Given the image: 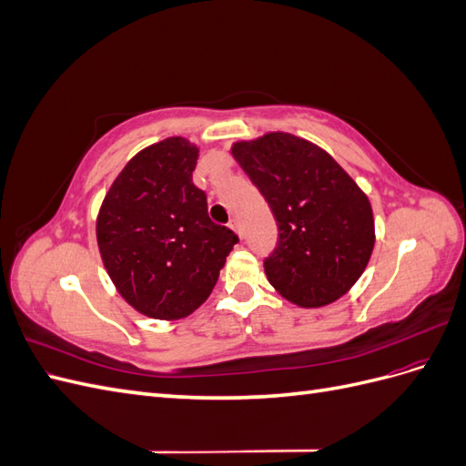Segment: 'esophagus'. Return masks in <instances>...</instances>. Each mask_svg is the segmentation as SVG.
<instances>
[{
	"label": "esophagus",
	"instance_id": "esophagus-1",
	"mask_svg": "<svg viewBox=\"0 0 466 466\" xmlns=\"http://www.w3.org/2000/svg\"><path fill=\"white\" fill-rule=\"evenodd\" d=\"M229 228L238 235V237H243V231H241V225H238V221L237 219H231L229 221Z\"/></svg>",
	"mask_w": 466,
	"mask_h": 466
}]
</instances>
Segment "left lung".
<instances>
[{"label":"left lung","instance_id":"left-lung-1","mask_svg":"<svg viewBox=\"0 0 466 466\" xmlns=\"http://www.w3.org/2000/svg\"><path fill=\"white\" fill-rule=\"evenodd\" d=\"M231 151L276 218L268 281L299 307L336 301L363 274L375 245L368 196L327 151L298 136L266 134Z\"/></svg>","mask_w":466,"mask_h":466}]
</instances>
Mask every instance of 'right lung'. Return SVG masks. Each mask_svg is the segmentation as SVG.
<instances>
[{
  "instance_id": "right-lung-1",
  "label": "right lung",
  "mask_w": 466,
  "mask_h": 466,
  "mask_svg": "<svg viewBox=\"0 0 466 466\" xmlns=\"http://www.w3.org/2000/svg\"><path fill=\"white\" fill-rule=\"evenodd\" d=\"M198 147L167 137L146 147L112 182L96 219V243L110 279L136 311L175 320L214 289L238 237L208 216L192 182Z\"/></svg>"
}]
</instances>
